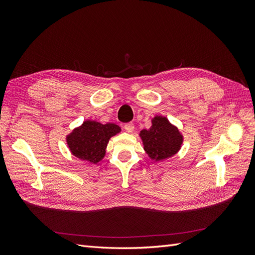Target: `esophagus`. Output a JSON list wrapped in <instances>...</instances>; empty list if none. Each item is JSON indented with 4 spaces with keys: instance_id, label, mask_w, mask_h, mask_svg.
<instances>
[{
    "instance_id": "34e87169",
    "label": "esophagus",
    "mask_w": 255,
    "mask_h": 255,
    "mask_svg": "<svg viewBox=\"0 0 255 255\" xmlns=\"http://www.w3.org/2000/svg\"><path fill=\"white\" fill-rule=\"evenodd\" d=\"M123 128H125V129L127 130L128 133H132L133 130H134V128H135L133 123H126L125 127H123Z\"/></svg>"
}]
</instances>
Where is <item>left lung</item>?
<instances>
[{"label": "left lung", "mask_w": 255, "mask_h": 255, "mask_svg": "<svg viewBox=\"0 0 255 255\" xmlns=\"http://www.w3.org/2000/svg\"><path fill=\"white\" fill-rule=\"evenodd\" d=\"M144 150L148 155L155 160L166 159L180 150L183 137L179 129L171 126L167 118L155 117L152 127L140 132Z\"/></svg>", "instance_id": "8db88e82"}]
</instances>
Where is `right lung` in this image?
I'll list each match as a JSON object with an SVG mask.
<instances>
[{
  "mask_svg": "<svg viewBox=\"0 0 255 255\" xmlns=\"http://www.w3.org/2000/svg\"><path fill=\"white\" fill-rule=\"evenodd\" d=\"M120 132L114 123L101 125L96 121H85L68 136L67 142L73 155L89 163L97 164L104 157L110 138Z\"/></svg>",
  "mask_w": 255,
  "mask_h": 255,
  "instance_id": "right-lung-1",
  "label": "right lung"
}]
</instances>
